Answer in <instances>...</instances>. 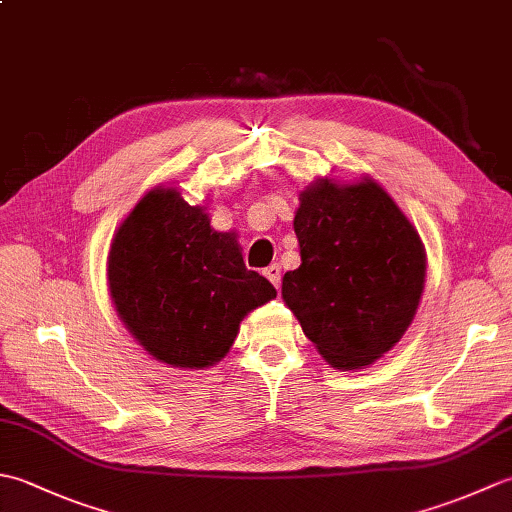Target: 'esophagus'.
<instances>
[{
  "instance_id": "esophagus-1",
  "label": "esophagus",
  "mask_w": 512,
  "mask_h": 512,
  "mask_svg": "<svg viewBox=\"0 0 512 512\" xmlns=\"http://www.w3.org/2000/svg\"><path fill=\"white\" fill-rule=\"evenodd\" d=\"M264 275L270 279V284H273L275 288H279V284H281V268H279V264H270L264 270Z\"/></svg>"
}]
</instances>
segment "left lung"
I'll return each instance as SVG.
<instances>
[{
    "mask_svg": "<svg viewBox=\"0 0 512 512\" xmlns=\"http://www.w3.org/2000/svg\"><path fill=\"white\" fill-rule=\"evenodd\" d=\"M295 233L301 266L281 295L336 369H358L405 334L424 288L418 231L374 180L314 182L301 193Z\"/></svg>",
    "mask_w": 512,
    "mask_h": 512,
    "instance_id": "left-lung-1",
    "label": "left lung"
}]
</instances>
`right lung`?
<instances>
[{"instance_id": "obj_1", "label": "right lung", "mask_w": 512, "mask_h": 512, "mask_svg": "<svg viewBox=\"0 0 512 512\" xmlns=\"http://www.w3.org/2000/svg\"><path fill=\"white\" fill-rule=\"evenodd\" d=\"M118 317L145 350L173 367L202 369L233 345L246 312L277 297L244 266L233 233L176 189H154L118 228L110 250Z\"/></svg>"}]
</instances>
